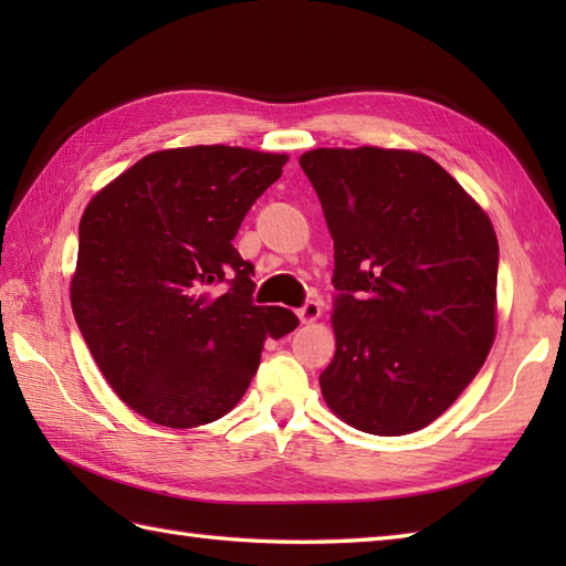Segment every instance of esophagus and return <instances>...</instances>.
I'll use <instances>...</instances> for the list:
<instances>
[{
    "label": "esophagus",
    "mask_w": 566,
    "mask_h": 566,
    "mask_svg": "<svg viewBox=\"0 0 566 566\" xmlns=\"http://www.w3.org/2000/svg\"><path fill=\"white\" fill-rule=\"evenodd\" d=\"M296 316L302 323H316L321 318V304L318 302H306L302 308L296 311Z\"/></svg>",
    "instance_id": "obj_1"
}]
</instances>
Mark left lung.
I'll return each instance as SVG.
<instances>
[{
  "label": "left lung",
  "mask_w": 566,
  "mask_h": 566,
  "mask_svg": "<svg viewBox=\"0 0 566 566\" xmlns=\"http://www.w3.org/2000/svg\"><path fill=\"white\" fill-rule=\"evenodd\" d=\"M298 165L335 248L331 411L408 436L457 401L496 338L499 240L457 179L416 150L316 148Z\"/></svg>",
  "instance_id": "8db88e82"
}]
</instances>
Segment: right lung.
Here are the masks:
<instances>
[{
  "label": "right lung",
  "mask_w": 566,
  "mask_h": 566,
  "mask_svg": "<svg viewBox=\"0 0 566 566\" xmlns=\"http://www.w3.org/2000/svg\"><path fill=\"white\" fill-rule=\"evenodd\" d=\"M286 160L231 146L155 150L84 209L72 314L114 394L153 423L219 420L243 399L264 340L298 326L290 308L252 304V264L233 248Z\"/></svg>",
  "instance_id": "add662e5"
}]
</instances>
